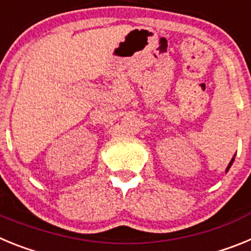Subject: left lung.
I'll return each instance as SVG.
<instances>
[{"mask_svg":"<svg viewBox=\"0 0 251 251\" xmlns=\"http://www.w3.org/2000/svg\"><path fill=\"white\" fill-rule=\"evenodd\" d=\"M234 159H235V156L232 157L231 161H230V163H229V165H227V167H226V171H225L226 174H227V171H229V170H230V167H231V165H232V162H234Z\"/></svg>","mask_w":251,"mask_h":251,"instance_id":"1","label":"left lung"}]
</instances>
